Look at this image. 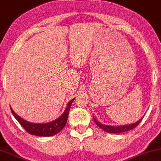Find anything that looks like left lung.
<instances>
[{"label": "left lung", "instance_id": "left-lung-1", "mask_svg": "<svg viewBox=\"0 0 161 161\" xmlns=\"http://www.w3.org/2000/svg\"><path fill=\"white\" fill-rule=\"evenodd\" d=\"M93 118H94V120L96 124L99 126L100 129H103L104 131H105L108 133H113V134H116V133H122V132H125L127 131H129V130H131L133 129H134L135 127H136L137 125H139V123L141 122L143 118H142L140 120H139L138 121H136V123H132V124L130 125H104L100 123L99 122H98L97 120L95 118L94 116H93Z\"/></svg>", "mask_w": 161, "mask_h": 161}]
</instances>
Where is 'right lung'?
Segmentation results:
<instances>
[{"label":"right lung","instance_id":"add662e5","mask_svg":"<svg viewBox=\"0 0 161 161\" xmlns=\"http://www.w3.org/2000/svg\"><path fill=\"white\" fill-rule=\"evenodd\" d=\"M74 99H72L71 101L68 102L64 112L59 118H58L55 120L47 123H30L28 121L22 119V118L17 115L11 108V111L13 114L14 117L17 119L18 122L20 123V125L29 134L40 136H51L58 134L64 127L67 123V118H68L69 111L70 109L71 104L74 101Z\"/></svg>","mask_w":161,"mask_h":161}]
</instances>
